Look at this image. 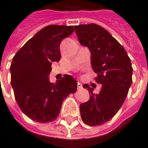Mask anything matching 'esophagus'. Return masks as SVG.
I'll return each instance as SVG.
<instances>
[{"label":"esophagus","instance_id":"obj_1","mask_svg":"<svg viewBox=\"0 0 148 148\" xmlns=\"http://www.w3.org/2000/svg\"><path fill=\"white\" fill-rule=\"evenodd\" d=\"M82 83H80L79 82H77V89H82Z\"/></svg>","mask_w":148,"mask_h":148}]
</instances>
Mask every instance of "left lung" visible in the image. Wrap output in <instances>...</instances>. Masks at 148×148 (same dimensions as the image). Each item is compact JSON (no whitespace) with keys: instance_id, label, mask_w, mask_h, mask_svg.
I'll list each match as a JSON object with an SVG mask.
<instances>
[{"instance_id":"8db88e82","label":"left lung","mask_w":148,"mask_h":148,"mask_svg":"<svg viewBox=\"0 0 148 148\" xmlns=\"http://www.w3.org/2000/svg\"><path fill=\"white\" fill-rule=\"evenodd\" d=\"M79 43L91 53V65L97 74L95 78L102 87L94 94L88 84L83 86L90 99L80 105L81 117L87 125L99 126L110 120L119 110L132 85L133 67L122 45L101 26L95 24L75 26Z\"/></svg>"}]
</instances>
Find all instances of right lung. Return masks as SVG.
I'll return each instance as SVG.
<instances>
[{
	"label": "right lung",
	"mask_w": 148,
	"mask_h": 148,
	"mask_svg": "<svg viewBox=\"0 0 148 148\" xmlns=\"http://www.w3.org/2000/svg\"><path fill=\"white\" fill-rule=\"evenodd\" d=\"M74 29L73 26H47L13 58L10 82L14 98L22 112L34 121H54L66 97L77 91V82L70 75H64L55 84L49 78L52 62L61 59L60 43Z\"/></svg>",
	"instance_id": "add662e5"
}]
</instances>
